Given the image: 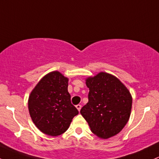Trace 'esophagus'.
Returning <instances> with one entry per match:
<instances>
[{
	"label": "esophagus",
	"mask_w": 159,
	"mask_h": 159,
	"mask_svg": "<svg viewBox=\"0 0 159 159\" xmlns=\"http://www.w3.org/2000/svg\"><path fill=\"white\" fill-rule=\"evenodd\" d=\"M76 108H77V109H78V111H80V110H81V105H80V104H78V105H76Z\"/></svg>",
	"instance_id": "1"
}]
</instances>
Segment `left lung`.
<instances>
[{
  "label": "left lung",
  "instance_id": "1",
  "mask_svg": "<svg viewBox=\"0 0 159 159\" xmlns=\"http://www.w3.org/2000/svg\"><path fill=\"white\" fill-rule=\"evenodd\" d=\"M86 84L88 102L81 108V116L97 137L107 139L116 135L130 118V92L116 77L106 72L87 78Z\"/></svg>",
  "mask_w": 159,
  "mask_h": 159
}]
</instances>
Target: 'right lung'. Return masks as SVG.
Here are the masks:
<instances>
[{
	"mask_svg": "<svg viewBox=\"0 0 159 159\" xmlns=\"http://www.w3.org/2000/svg\"><path fill=\"white\" fill-rule=\"evenodd\" d=\"M68 81L60 72L52 71L38 82L29 98L31 119L41 132L49 136L57 137L66 132L78 114L71 102Z\"/></svg>",
	"mask_w": 159,
	"mask_h": 159,
	"instance_id": "obj_1",
	"label": "right lung"
}]
</instances>
